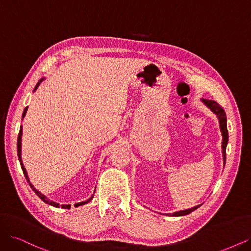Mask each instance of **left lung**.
Returning <instances> with one entry per match:
<instances>
[{
    "instance_id": "obj_1",
    "label": "left lung",
    "mask_w": 251,
    "mask_h": 251,
    "mask_svg": "<svg viewBox=\"0 0 251 251\" xmlns=\"http://www.w3.org/2000/svg\"><path fill=\"white\" fill-rule=\"evenodd\" d=\"M202 101L203 103L206 105L207 108L210 109V111L212 113H215L218 119H219V124H220V130L222 132V136H223V139H222V155H223V161L225 164L226 161V147H227V142H228V131H227V120H226V114L224 109L220 105L217 101L215 100H203L202 98ZM200 207V205H197L195 207H192L189 209H185V210H180V211H176V212H173V214H166L169 216L172 217H180V216H185L191 214L192 211L196 210L197 208Z\"/></svg>"
}]
</instances>
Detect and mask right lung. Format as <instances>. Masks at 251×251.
<instances>
[{
	"label": "right lung",
	"instance_id": "add662e5",
	"mask_svg": "<svg viewBox=\"0 0 251 251\" xmlns=\"http://www.w3.org/2000/svg\"><path fill=\"white\" fill-rule=\"evenodd\" d=\"M45 78H42V79H40V81L36 83V86H35V88H34V91L39 88V86L41 85V82L44 80ZM27 109H28V107H26L25 108V110H24V113H23V115H22V117L24 118L25 117V115H26V112H27ZM23 128H22V126H21V127H20V133H19V137H18V157H19V160H20V163H21V166H22V170H23V173H24V175H25V177H26V179H27V181H28V183H29V185H30V187L32 188V191L40 197V198L45 202V203H47V204H49V205H51V206H54V207H62V208H66V209H69L70 207H71V205L70 204H63V205H59L58 203H56V202H53V201H51V200H49L46 196H44L42 193H40L39 191H37V189H35V187L30 183V181H29V178H28V175H27V172H26V169L24 168V164H23V161H22V157H21V154H22V135H23ZM95 193V192H94ZM94 196V195H93ZM93 196L91 197V198H89L88 200H86V201H82V202H78V203H75L74 204V206L75 207H77V206H80V205H83V204H87V203H89L91 200L93 199Z\"/></svg>",
	"mask_w": 251,
	"mask_h": 251
}]
</instances>
